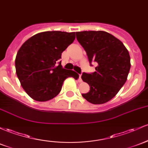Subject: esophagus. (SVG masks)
<instances>
[{
  "label": "esophagus",
  "instance_id": "esophagus-1",
  "mask_svg": "<svg viewBox=\"0 0 148 148\" xmlns=\"http://www.w3.org/2000/svg\"><path fill=\"white\" fill-rule=\"evenodd\" d=\"M79 82H82V74H79Z\"/></svg>",
  "mask_w": 148,
  "mask_h": 148
}]
</instances>
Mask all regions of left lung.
Instances as JSON below:
<instances>
[{
	"label": "left lung",
	"mask_w": 148,
	"mask_h": 148,
	"mask_svg": "<svg viewBox=\"0 0 148 148\" xmlns=\"http://www.w3.org/2000/svg\"><path fill=\"white\" fill-rule=\"evenodd\" d=\"M76 34L90 65L92 62L98 63L93 73L82 74V80L90 86L82 96L95 105L107 103L126 82L131 68L129 51L121 40L106 32L84 31Z\"/></svg>",
	"instance_id": "left-lung-1"
}]
</instances>
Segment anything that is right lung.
<instances>
[{
	"instance_id": "add662e5",
	"label": "right lung",
	"mask_w": 148,
	"mask_h": 148,
	"mask_svg": "<svg viewBox=\"0 0 148 148\" xmlns=\"http://www.w3.org/2000/svg\"><path fill=\"white\" fill-rule=\"evenodd\" d=\"M74 39L75 32H44L29 38L19 48L15 58L16 74L32 99L51 100L60 92L66 78H79L77 72L62 68L60 61L62 52Z\"/></svg>"
}]
</instances>
